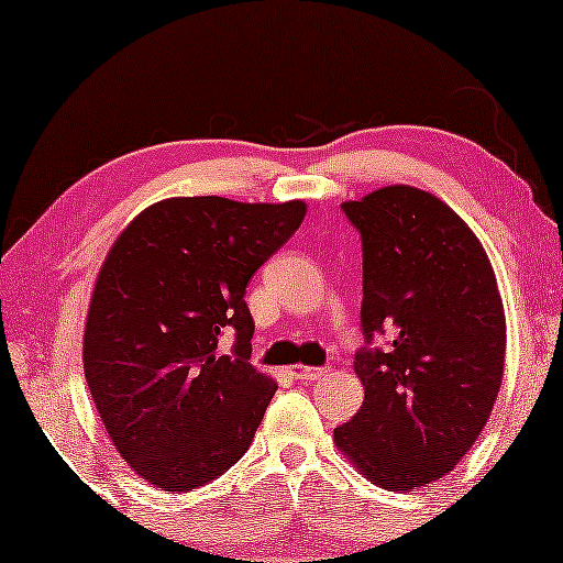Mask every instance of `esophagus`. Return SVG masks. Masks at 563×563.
I'll use <instances>...</instances> for the list:
<instances>
[{
    "label": "esophagus",
    "mask_w": 563,
    "mask_h": 563,
    "mask_svg": "<svg viewBox=\"0 0 563 563\" xmlns=\"http://www.w3.org/2000/svg\"><path fill=\"white\" fill-rule=\"evenodd\" d=\"M291 379H301V382H314L321 379L327 374V368H317V366H289Z\"/></svg>",
    "instance_id": "34e87169"
}]
</instances>
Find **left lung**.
<instances>
[{"mask_svg":"<svg viewBox=\"0 0 563 563\" xmlns=\"http://www.w3.org/2000/svg\"><path fill=\"white\" fill-rule=\"evenodd\" d=\"M362 232L364 404L334 444L368 482L421 489L474 446L501 389L506 317L478 236L429 191L391 184L344 201Z\"/></svg>","mask_w":563,"mask_h":563,"instance_id":"8db88e82","label":"left lung"}]
</instances>
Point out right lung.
<instances>
[{"instance_id": "right-lung-1", "label": "right lung", "mask_w": 563, "mask_h": 563, "mask_svg": "<svg viewBox=\"0 0 563 563\" xmlns=\"http://www.w3.org/2000/svg\"><path fill=\"white\" fill-rule=\"evenodd\" d=\"M307 205L172 197L140 211L97 274L85 376L129 468L187 494L246 454L276 391L249 364L254 272L297 232ZM232 330V355L218 339Z\"/></svg>"}]
</instances>
